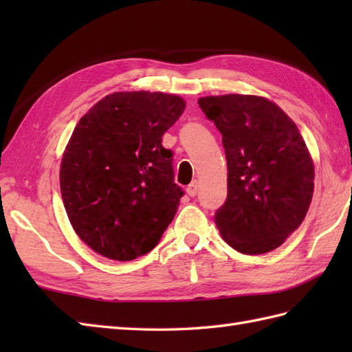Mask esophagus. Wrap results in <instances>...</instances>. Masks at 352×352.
<instances>
[{
    "mask_svg": "<svg viewBox=\"0 0 352 352\" xmlns=\"http://www.w3.org/2000/svg\"><path fill=\"white\" fill-rule=\"evenodd\" d=\"M186 192H188L189 197H197V193H198V182L197 180L192 182L188 186V188H186Z\"/></svg>",
    "mask_w": 352,
    "mask_h": 352,
    "instance_id": "esophagus-1",
    "label": "esophagus"
}]
</instances>
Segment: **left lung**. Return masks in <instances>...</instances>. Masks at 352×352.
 <instances>
[{"label": "left lung", "mask_w": 352, "mask_h": 352, "mask_svg": "<svg viewBox=\"0 0 352 352\" xmlns=\"http://www.w3.org/2000/svg\"><path fill=\"white\" fill-rule=\"evenodd\" d=\"M198 104L226 148L228 195L214 213L223 241L251 256L278 248L301 226L315 189L300 130L261 96H204Z\"/></svg>", "instance_id": "obj_1"}]
</instances>
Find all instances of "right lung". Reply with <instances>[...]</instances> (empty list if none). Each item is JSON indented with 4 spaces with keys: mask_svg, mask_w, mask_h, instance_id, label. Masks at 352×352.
Instances as JSON below:
<instances>
[{
    "mask_svg": "<svg viewBox=\"0 0 352 352\" xmlns=\"http://www.w3.org/2000/svg\"><path fill=\"white\" fill-rule=\"evenodd\" d=\"M177 95L116 92L80 119L65 149L60 190L78 237L129 261L151 251L184 195L162 138L184 111Z\"/></svg>",
    "mask_w": 352,
    "mask_h": 352,
    "instance_id": "add662e5",
    "label": "right lung"
}]
</instances>
